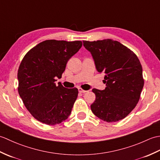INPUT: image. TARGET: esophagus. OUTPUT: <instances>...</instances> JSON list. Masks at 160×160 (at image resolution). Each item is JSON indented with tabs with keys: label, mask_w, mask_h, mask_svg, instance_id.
I'll list each match as a JSON object with an SVG mask.
<instances>
[{
	"label": "esophagus",
	"mask_w": 160,
	"mask_h": 160,
	"mask_svg": "<svg viewBox=\"0 0 160 160\" xmlns=\"http://www.w3.org/2000/svg\"><path fill=\"white\" fill-rule=\"evenodd\" d=\"M78 91H79V93H85L87 92V91L85 90H83L82 88H78Z\"/></svg>",
	"instance_id": "esophagus-1"
}]
</instances>
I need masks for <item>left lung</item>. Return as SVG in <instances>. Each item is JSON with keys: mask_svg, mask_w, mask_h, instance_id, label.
<instances>
[{"mask_svg": "<svg viewBox=\"0 0 160 160\" xmlns=\"http://www.w3.org/2000/svg\"><path fill=\"white\" fill-rule=\"evenodd\" d=\"M100 73H104V90L93 89L91 105L95 115L107 122L122 120L136 106L144 87L142 67L137 56L116 40H83Z\"/></svg>", "mask_w": 160, "mask_h": 160, "instance_id": "obj_1", "label": "left lung"}]
</instances>
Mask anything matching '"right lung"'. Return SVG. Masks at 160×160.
<instances>
[{
  "mask_svg": "<svg viewBox=\"0 0 160 160\" xmlns=\"http://www.w3.org/2000/svg\"><path fill=\"white\" fill-rule=\"evenodd\" d=\"M82 45V41L47 40L24 56L18 71V93L29 113L48 125L60 124L71 114L78 90L67 89L56 78L62 77L66 64Z\"/></svg>",
  "mask_w": 160,
  "mask_h": 160,
  "instance_id": "right-lung-1",
  "label": "right lung"
}]
</instances>
